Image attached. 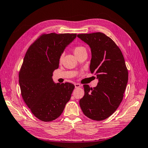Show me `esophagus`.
<instances>
[{
  "mask_svg": "<svg viewBox=\"0 0 148 148\" xmlns=\"http://www.w3.org/2000/svg\"><path fill=\"white\" fill-rule=\"evenodd\" d=\"M74 86L76 88H79V87H81V85L79 84V83H75L74 84Z\"/></svg>",
  "mask_w": 148,
  "mask_h": 148,
  "instance_id": "obj_1",
  "label": "esophagus"
}]
</instances>
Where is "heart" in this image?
<instances>
[{"mask_svg": "<svg viewBox=\"0 0 148 148\" xmlns=\"http://www.w3.org/2000/svg\"><path fill=\"white\" fill-rule=\"evenodd\" d=\"M86 51V49H85V48H84V47L82 46H77L75 47V48H74V53L76 56L79 55L80 53H81L82 51ZM62 56H63V55L60 56V60H62Z\"/></svg>", "mask_w": 148, "mask_h": 148, "instance_id": "obj_1", "label": "heart"}]
</instances>
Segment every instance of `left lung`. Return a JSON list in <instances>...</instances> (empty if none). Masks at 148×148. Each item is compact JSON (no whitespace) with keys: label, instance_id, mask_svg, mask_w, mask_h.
I'll return each mask as SVG.
<instances>
[{"label":"left lung","instance_id":"1","mask_svg":"<svg viewBox=\"0 0 148 148\" xmlns=\"http://www.w3.org/2000/svg\"><path fill=\"white\" fill-rule=\"evenodd\" d=\"M77 37L90 46V70L99 80L96 87L83 85L84 95L79 100L81 109L88 118L103 120L115 112L123 98L128 79L123 55L104 34H81Z\"/></svg>","mask_w":148,"mask_h":148}]
</instances>
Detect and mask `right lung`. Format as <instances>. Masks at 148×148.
<instances>
[{"label":"right lung","mask_w":148,"mask_h":148,"mask_svg":"<svg viewBox=\"0 0 148 148\" xmlns=\"http://www.w3.org/2000/svg\"><path fill=\"white\" fill-rule=\"evenodd\" d=\"M76 35L43 34L29 47L24 57L19 72L21 96L32 114L42 121L58 118L71 97L74 84H56L52 76L64 49Z\"/></svg>","instance_id":"right-lung-1"}]
</instances>
